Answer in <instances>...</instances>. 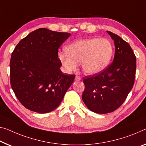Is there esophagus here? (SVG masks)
I'll list each match as a JSON object with an SVG mask.
<instances>
[{
  "label": "esophagus",
  "mask_w": 146,
  "mask_h": 146,
  "mask_svg": "<svg viewBox=\"0 0 146 146\" xmlns=\"http://www.w3.org/2000/svg\"><path fill=\"white\" fill-rule=\"evenodd\" d=\"M81 80H82V78H81L80 76H76V78H75V80L76 81H80Z\"/></svg>",
  "instance_id": "esophagus-1"
}]
</instances>
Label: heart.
Returning <instances> with one entry per match:
<instances>
[{"label": "heart", "instance_id": "heart-1", "mask_svg": "<svg viewBox=\"0 0 146 146\" xmlns=\"http://www.w3.org/2000/svg\"><path fill=\"white\" fill-rule=\"evenodd\" d=\"M60 51L58 57L68 72L77 70L82 63L83 70L87 74L102 71L109 64L113 55V46L106 38H89L73 42Z\"/></svg>", "mask_w": 146, "mask_h": 146}]
</instances>
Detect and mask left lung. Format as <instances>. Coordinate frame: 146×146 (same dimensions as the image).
<instances>
[{
	"instance_id": "1",
	"label": "left lung",
	"mask_w": 146,
	"mask_h": 146,
	"mask_svg": "<svg viewBox=\"0 0 146 146\" xmlns=\"http://www.w3.org/2000/svg\"><path fill=\"white\" fill-rule=\"evenodd\" d=\"M114 42L112 63L94 75L84 78L82 100L91 111L110 113L121 106L131 91L136 75V56L130 45L114 33L107 31Z\"/></svg>"
}]
</instances>
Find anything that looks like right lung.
<instances>
[{
    "label": "right lung",
    "mask_w": 146,
    "mask_h": 146,
    "mask_svg": "<svg viewBox=\"0 0 146 146\" xmlns=\"http://www.w3.org/2000/svg\"><path fill=\"white\" fill-rule=\"evenodd\" d=\"M71 35L40 28L15 47L10 59V84L19 102L29 110L48 113L59 106L75 75H65L58 50Z\"/></svg>",
    "instance_id": "right-lung-1"
}]
</instances>
